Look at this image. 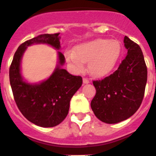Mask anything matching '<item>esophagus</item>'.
Listing matches in <instances>:
<instances>
[{"instance_id": "esophagus-1", "label": "esophagus", "mask_w": 156, "mask_h": 156, "mask_svg": "<svg viewBox=\"0 0 156 156\" xmlns=\"http://www.w3.org/2000/svg\"><path fill=\"white\" fill-rule=\"evenodd\" d=\"M83 83H84V84L90 83V80L87 78H83Z\"/></svg>"}]
</instances>
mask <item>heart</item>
Here are the masks:
<instances>
[{
	"label": "heart",
	"mask_w": 156,
	"mask_h": 156,
	"mask_svg": "<svg viewBox=\"0 0 156 156\" xmlns=\"http://www.w3.org/2000/svg\"><path fill=\"white\" fill-rule=\"evenodd\" d=\"M120 42L115 40L96 39L78 45L74 51H67L66 59L76 71L84 69V63L89 62L88 68L95 77L106 76L113 69L121 54Z\"/></svg>",
	"instance_id": "b5f03b06"
}]
</instances>
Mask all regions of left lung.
Segmentation results:
<instances>
[{"label": "left lung", "mask_w": 156, "mask_h": 156, "mask_svg": "<svg viewBox=\"0 0 156 156\" xmlns=\"http://www.w3.org/2000/svg\"><path fill=\"white\" fill-rule=\"evenodd\" d=\"M127 49L117 70L102 80L93 81L96 94L90 107L98 119L106 123L122 122L132 116L144 99L147 69L140 45L124 37Z\"/></svg>", "instance_id": "8db88e82"}]
</instances>
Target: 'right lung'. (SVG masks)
Masks as SVG:
<instances>
[{"instance_id":"add662e5","label":"right lung","mask_w":156,"mask_h":156,"mask_svg":"<svg viewBox=\"0 0 156 156\" xmlns=\"http://www.w3.org/2000/svg\"><path fill=\"white\" fill-rule=\"evenodd\" d=\"M59 34H41L22 43L15 52L9 67L10 85L19 111L30 122L42 127H53L65 119L70 99L82 86V78L61 69L60 65L65 62V57L61 52H58L59 65L56 69L47 80L39 84L24 82L20 64L26 47L34 43H46L59 49Z\"/></svg>"}]
</instances>
